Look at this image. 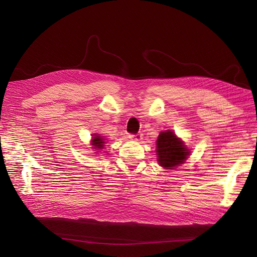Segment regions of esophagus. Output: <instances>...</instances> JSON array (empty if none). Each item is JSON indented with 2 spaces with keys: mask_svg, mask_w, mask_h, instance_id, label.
<instances>
[{
  "mask_svg": "<svg viewBox=\"0 0 257 257\" xmlns=\"http://www.w3.org/2000/svg\"><path fill=\"white\" fill-rule=\"evenodd\" d=\"M128 138L130 139H134V141H138V139L142 138V135H139V134H137V135H128Z\"/></svg>",
  "mask_w": 257,
  "mask_h": 257,
  "instance_id": "1",
  "label": "esophagus"
}]
</instances>
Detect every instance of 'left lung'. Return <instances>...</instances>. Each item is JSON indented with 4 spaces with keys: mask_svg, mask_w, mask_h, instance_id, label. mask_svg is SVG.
I'll return each mask as SVG.
<instances>
[{
    "mask_svg": "<svg viewBox=\"0 0 257 257\" xmlns=\"http://www.w3.org/2000/svg\"><path fill=\"white\" fill-rule=\"evenodd\" d=\"M155 151L159 164L164 169H174L183 164L191 154L188 146L172 130L161 132Z\"/></svg>",
    "mask_w": 257,
    "mask_h": 257,
    "instance_id": "left-lung-1",
    "label": "left lung"
}]
</instances>
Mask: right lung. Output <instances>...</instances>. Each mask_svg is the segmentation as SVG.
<instances>
[{
    "instance_id": "obj_1",
    "label": "right lung",
    "mask_w": 257,
    "mask_h": 257,
    "mask_svg": "<svg viewBox=\"0 0 257 257\" xmlns=\"http://www.w3.org/2000/svg\"><path fill=\"white\" fill-rule=\"evenodd\" d=\"M106 144V138H104L103 136H100L99 134H93L92 138H91V146L92 149H95L94 151H96L95 153L99 152V150L104 149Z\"/></svg>"
}]
</instances>
